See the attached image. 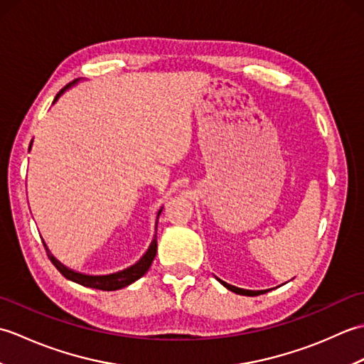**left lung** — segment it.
Returning a JSON list of instances; mask_svg holds the SVG:
<instances>
[{
	"label": "left lung",
	"instance_id": "left-lung-1",
	"mask_svg": "<svg viewBox=\"0 0 364 364\" xmlns=\"http://www.w3.org/2000/svg\"><path fill=\"white\" fill-rule=\"evenodd\" d=\"M218 280L225 286L227 289H230V291H233V292H236V294H239V296H249V297H253V296H259V294H266L267 291H272L274 288H270V289H262V291H252V289H242V288H237V286H233V284H228L227 282H223V280H220V278H218Z\"/></svg>",
	"mask_w": 364,
	"mask_h": 364
}]
</instances>
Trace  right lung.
<instances>
[{"instance_id": "right-lung-1", "label": "right lung", "mask_w": 364, "mask_h": 364, "mask_svg": "<svg viewBox=\"0 0 364 364\" xmlns=\"http://www.w3.org/2000/svg\"><path fill=\"white\" fill-rule=\"evenodd\" d=\"M76 81H78V80H76ZM76 81H73L72 84H68V86H65L63 90H60L59 94L56 95V98H54L53 103H56L58 100H59V97L63 95L67 89H70ZM31 145H33V141H31ZM31 145H29V150H31ZM161 213H162V208L158 211V215H156V227H154L153 241L150 242V245H149V249H146V252L142 255V258L139 259L137 262H134L133 266H129V267L123 269V270H119V272L107 274V275H89V274L76 272V270L68 269V267L64 266L63 262H60L59 259L54 258L53 255H51V252L48 250V247H46V244L43 242L46 255H48V258L51 259L53 264L56 266V269L67 278V280L75 282V283L82 284V286H87V288L102 289V291H117V289H122V288H125V286H129L131 283H134L136 280H139V278H141L142 275H145L146 270L150 269L154 257H156V250H158L156 228H158V219H159V214H161Z\"/></svg>"}]
</instances>
